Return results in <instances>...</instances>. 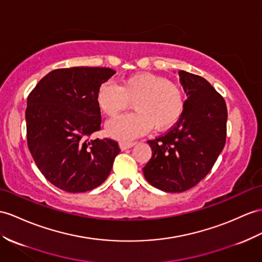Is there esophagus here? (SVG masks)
Segmentation results:
<instances>
[{
	"label": "esophagus",
	"mask_w": 262,
	"mask_h": 262,
	"mask_svg": "<svg viewBox=\"0 0 262 262\" xmlns=\"http://www.w3.org/2000/svg\"><path fill=\"white\" fill-rule=\"evenodd\" d=\"M135 144H136V142H133V141H121V142L119 143L120 149L122 150V151H124V150H126V149L132 148V146L135 145Z\"/></svg>",
	"instance_id": "obj_1"
}]
</instances>
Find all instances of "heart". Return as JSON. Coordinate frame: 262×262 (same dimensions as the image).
Segmentation results:
<instances>
[{"label": "heart", "instance_id": "obj_1", "mask_svg": "<svg viewBox=\"0 0 262 262\" xmlns=\"http://www.w3.org/2000/svg\"><path fill=\"white\" fill-rule=\"evenodd\" d=\"M98 104L107 117L114 118L135 105L137 112L114 119L107 132L117 139L130 140L153 130L164 131L174 125L184 110V95L176 83L152 73H138L120 85L103 83L98 91Z\"/></svg>", "mask_w": 262, "mask_h": 262}]
</instances>
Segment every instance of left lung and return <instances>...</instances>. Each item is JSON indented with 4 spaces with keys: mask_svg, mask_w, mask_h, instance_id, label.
I'll return each mask as SVG.
<instances>
[{
    "mask_svg": "<svg viewBox=\"0 0 262 262\" xmlns=\"http://www.w3.org/2000/svg\"><path fill=\"white\" fill-rule=\"evenodd\" d=\"M188 99L179 121L155 140L143 168L146 181L165 192H183L210 171L226 144V101L202 76L179 71Z\"/></svg>",
    "mask_w": 262,
    "mask_h": 262,
    "instance_id": "8db88e82",
    "label": "left lung"
}]
</instances>
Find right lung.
<instances>
[{"mask_svg":"<svg viewBox=\"0 0 262 262\" xmlns=\"http://www.w3.org/2000/svg\"><path fill=\"white\" fill-rule=\"evenodd\" d=\"M114 73L109 68L56 69L30 92L28 146L37 168L56 188L86 192L109 177L119 144L91 136L101 130L98 91Z\"/></svg>","mask_w":262,"mask_h":262,"instance_id":"1","label":"right lung"}]
</instances>
